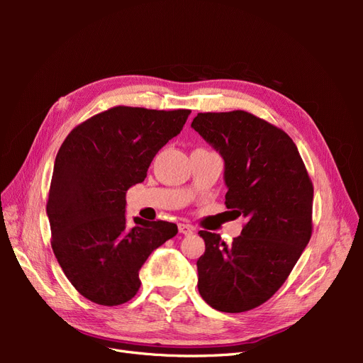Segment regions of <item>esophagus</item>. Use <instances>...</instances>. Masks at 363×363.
<instances>
[{"label": "esophagus", "instance_id": "esophagus-1", "mask_svg": "<svg viewBox=\"0 0 363 363\" xmlns=\"http://www.w3.org/2000/svg\"><path fill=\"white\" fill-rule=\"evenodd\" d=\"M179 232H180L182 235L189 236V235H192V233H194V227H192L191 224L180 223V224H179Z\"/></svg>", "mask_w": 363, "mask_h": 363}]
</instances>
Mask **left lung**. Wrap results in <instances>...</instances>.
Returning <instances> with one entry per match:
<instances>
[{
    "label": "left lung",
    "mask_w": 363,
    "mask_h": 363,
    "mask_svg": "<svg viewBox=\"0 0 363 363\" xmlns=\"http://www.w3.org/2000/svg\"><path fill=\"white\" fill-rule=\"evenodd\" d=\"M191 127L224 159L225 206L247 224L233 242L200 230L199 291L219 312L251 311L288 279L312 236L313 186L294 140L244 111L199 113Z\"/></svg>",
    "instance_id": "obj_1"
}]
</instances>
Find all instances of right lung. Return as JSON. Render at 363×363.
Returning a JSON list of instances; mask_svg holds the SVG:
<instances>
[{"label":"right lung","mask_w":363,"mask_h":363,"mask_svg":"<svg viewBox=\"0 0 363 363\" xmlns=\"http://www.w3.org/2000/svg\"><path fill=\"white\" fill-rule=\"evenodd\" d=\"M189 115L118 106L84 121L62 144L47 203L51 247L87 300L119 306L133 298L142 265L177 235L167 221L135 216L128 225L125 194L145 180L152 159Z\"/></svg>","instance_id":"obj_1"}]
</instances>
